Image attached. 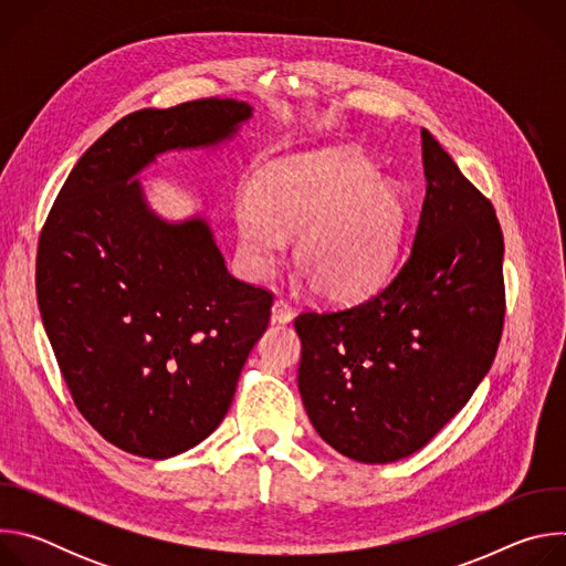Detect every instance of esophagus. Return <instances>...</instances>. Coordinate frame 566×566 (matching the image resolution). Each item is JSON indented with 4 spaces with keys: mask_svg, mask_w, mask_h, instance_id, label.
Listing matches in <instances>:
<instances>
[{
    "mask_svg": "<svg viewBox=\"0 0 566 566\" xmlns=\"http://www.w3.org/2000/svg\"><path fill=\"white\" fill-rule=\"evenodd\" d=\"M293 319V308L284 300H275L271 308V322L273 325H286V322Z\"/></svg>",
    "mask_w": 566,
    "mask_h": 566,
    "instance_id": "esophagus-1",
    "label": "esophagus"
}]
</instances>
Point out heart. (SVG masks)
Returning a JSON list of instances; mask_svg holds the SVG:
<instances>
[{
  "mask_svg": "<svg viewBox=\"0 0 566 566\" xmlns=\"http://www.w3.org/2000/svg\"><path fill=\"white\" fill-rule=\"evenodd\" d=\"M239 251L264 275L284 253L289 234L293 264L313 295L354 302L389 275L408 226L400 188L378 179L369 158L352 149H317L275 158L253 188L234 199Z\"/></svg>",
  "mask_w": 566,
  "mask_h": 566,
  "instance_id": "obj_1",
  "label": "heart"
}]
</instances>
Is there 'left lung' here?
<instances>
[{
  "mask_svg": "<svg viewBox=\"0 0 566 566\" xmlns=\"http://www.w3.org/2000/svg\"><path fill=\"white\" fill-rule=\"evenodd\" d=\"M421 140L428 186L406 262L365 302L295 317L304 410L363 463L421 450L489 374L504 327L495 208L428 129Z\"/></svg>",
  "mask_w": 566,
  "mask_h": 566,
  "instance_id": "obj_1",
  "label": "left lung"
}]
</instances>
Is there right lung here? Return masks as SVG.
<instances>
[{"label":"right lung","instance_id":"1","mask_svg":"<svg viewBox=\"0 0 566 566\" xmlns=\"http://www.w3.org/2000/svg\"><path fill=\"white\" fill-rule=\"evenodd\" d=\"M251 116L244 101L203 98L120 118L42 228L35 291L55 360L80 415L125 452L168 459L210 437L269 327L273 295L228 273L208 221L158 217L136 179Z\"/></svg>","mask_w":566,"mask_h":566}]
</instances>
